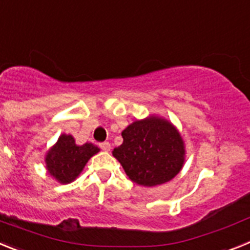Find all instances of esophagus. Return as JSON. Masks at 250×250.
Instances as JSON below:
<instances>
[{"label": "esophagus", "instance_id": "esophagus-1", "mask_svg": "<svg viewBox=\"0 0 250 250\" xmlns=\"http://www.w3.org/2000/svg\"><path fill=\"white\" fill-rule=\"evenodd\" d=\"M99 147H101V149H103V151H109L110 143L109 142H102V143H99Z\"/></svg>", "mask_w": 250, "mask_h": 250}]
</instances>
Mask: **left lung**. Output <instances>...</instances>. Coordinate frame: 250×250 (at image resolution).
<instances>
[{"mask_svg":"<svg viewBox=\"0 0 250 250\" xmlns=\"http://www.w3.org/2000/svg\"><path fill=\"white\" fill-rule=\"evenodd\" d=\"M122 137L123 143L113 149V156L138 185H161L181 171L185 161L184 140L166 119L151 116L136 121L122 132Z\"/></svg>","mask_w":250,"mask_h":250,"instance_id":"left-lung-1","label":"left lung"}]
</instances>
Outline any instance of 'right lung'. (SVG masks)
Instances as JSON below:
<instances>
[{"mask_svg": "<svg viewBox=\"0 0 250 250\" xmlns=\"http://www.w3.org/2000/svg\"><path fill=\"white\" fill-rule=\"evenodd\" d=\"M98 152L99 148L93 143L78 146L73 136L62 134L45 157L47 172L60 184H69L79 176L89 158Z\"/></svg>", "mask_w": 250, "mask_h": 250, "instance_id": "add662e5", "label": "right lung"}]
</instances>
